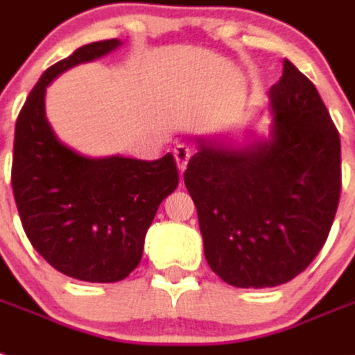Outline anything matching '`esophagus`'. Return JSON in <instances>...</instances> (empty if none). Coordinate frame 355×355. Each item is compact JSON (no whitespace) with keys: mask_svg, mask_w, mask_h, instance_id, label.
I'll return each instance as SVG.
<instances>
[{"mask_svg":"<svg viewBox=\"0 0 355 355\" xmlns=\"http://www.w3.org/2000/svg\"><path fill=\"white\" fill-rule=\"evenodd\" d=\"M173 155H175V160H177L178 169H180V171H186L187 162H189L191 159V148L186 146V144H178V146L173 150Z\"/></svg>","mask_w":355,"mask_h":355,"instance_id":"1","label":"esophagus"}]
</instances>
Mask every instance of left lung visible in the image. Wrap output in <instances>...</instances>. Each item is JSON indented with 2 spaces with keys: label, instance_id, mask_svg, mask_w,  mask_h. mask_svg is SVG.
Here are the masks:
<instances>
[{
  "label": "left lung",
  "instance_id": "8db88e82",
  "mask_svg": "<svg viewBox=\"0 0 355 355\" xmlns=\"http://www.w3.org/2000/svg\"><path fill=\"white\" fill-rule=\"evenodd\" d=\"M270 100V141L223 148L200 139L184 173L205 259L236 288H273L302 273L340 203V134L313 82L284 60Z\"/></svg>",
  "mask_w": 355,
  "mask_h": 355
}]
</instances>
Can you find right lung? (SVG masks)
<instances>
[{"label":"right lung","mask_w":355,"mask_h":355,"mask_svg":"<svg viewBox=\"0 0 355 355\" xmlns=\"http://www.w3.org/2000/svg\"><path fill=\"white\" fill-rule=\"evenodd\" d=\"M119 44L118 39L91 42L48 67L15 123L12 189L24 232L55 270L85 282L130 275L160 202L178 186L171 153L157 160L87 159L64 146L46 119L51 80Z\"/></svg>","instance_id":"1"}]
</instances>
